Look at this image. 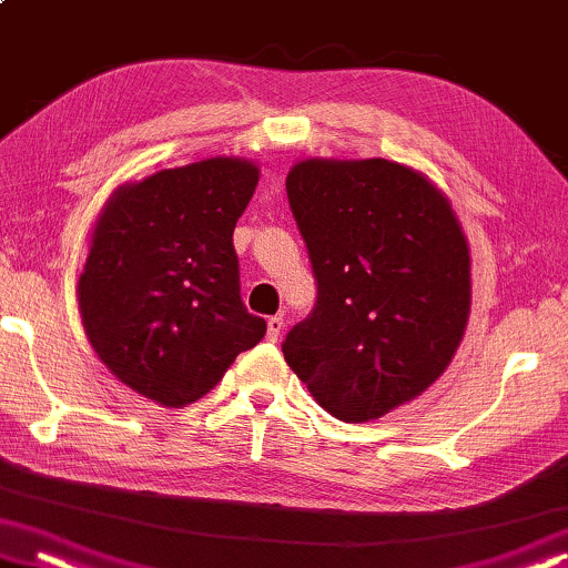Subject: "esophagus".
I'll list each match as a JSON object with an SVG mask.
<instances>
[{"mask_svg": "<svg viewBox=\"0 0 568 568\" xmlns=\"http://www.w3.org/2000/svg\"><path fill=\"white\" fill-rule=\"evenodd\" d=\"M283 328H285V318L283 316H273L267 321V338L270 342H277V338H281V334H283Z\"/></svg>", "mask_w": 568, "mask_h": 568, "instance_id": "1", "label": "esophagus"}]
</instances>
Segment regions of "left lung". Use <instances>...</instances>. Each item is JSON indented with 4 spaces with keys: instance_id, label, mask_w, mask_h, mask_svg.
<instances>
[{
    "instance_id": "1",
    "label": "left lung",
    "mask_w": 568,
    "mask_h": 568,
    "mask_svg": "<svg viewBox=\"0 0 568 568\" xmlns=\"http://www.w3.org/2000/svg\"><path fill=\"white\" fill-rule=\"evenodd\" d=\"M287 203L316 306L287 332V367L321 408L365 423L438 379L469 318V247L434 183L390 160H303Z\"/></svg>"
}]
</instances>
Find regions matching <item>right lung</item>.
Masks as SVG:
<instances>
[{
  "instance_id": "right-lung-1",
  "label": "right lung",
  "mask_w": 568,
  "mask_h": 568,
  "mask_svg": "<svg viewBox=\"0 0 568 568\" xmlns=\"http://www.w3.org/2000/svg\"><path fill=\"white\" fill-rule=\"evenodd\" d=\"M257 165L211 158L152 173L101 211L79 306L99 359L165 408L196 403L267 332L240 295L234 226Z\"/></svg>"
}]
</instances>
